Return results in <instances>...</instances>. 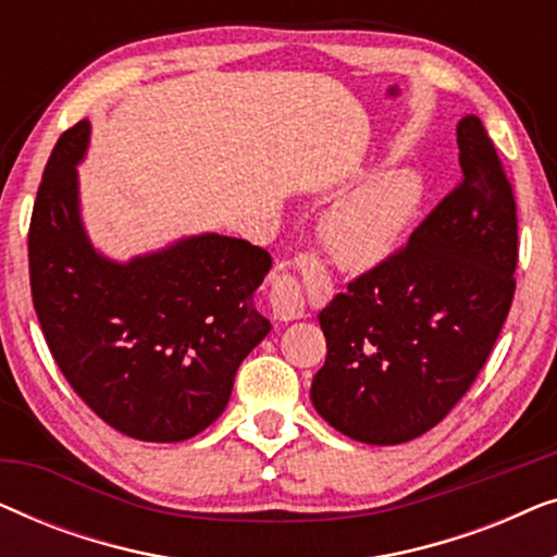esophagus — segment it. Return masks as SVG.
Returning <instances> with one entry per match:
<instances>
[{
  "instance_id": "1",
  "label": "esophagus",
  "mask_w": 557,
  "mask_h": 557,
  "mask_svg": "<svg viewBox=\"0 0 557 557\" xmlns=\"http://www.w3.org/2000/svg\"><path fill=\"white\" fill-rule=\"evenodd\" d=\"M309 265L317 276L324 278V271L319 269L317 261H311ZM265 299H269V311L276 322H294L304 314V288L299 278H294L292 273H276L271 278Z\"/></svg>"
}]
</instances>
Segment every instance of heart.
Instances as JSON below:
<instances>
[{"label": "heart", "mask_w": 557, "mask_h": 557, "mask_svg": "<svg viewBox=\"0 0 557 557\" xmlns=\"http://www.w3.org/2000/svg\"><path fill=\"white\" fill-rule=\"evenodd\" d=\"M425 202L416 170H385L339 195L319 223L332 261L347 271H372L406 246Z\"/></svg>", "instance_id": "obj_1"}]
</instances>
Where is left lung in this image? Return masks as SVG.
<instances>
[{
	"mask_svg": "<svg viewBox=\"0 0 557 557\" xmlns=\"http://www.w3.org/2000/svg\"><path fill=\"white\" fill-rule=\"evenodd\" d=\"M461 182L408 246L319 311L326 360L311 403L372 446L431 431L484 368L515 296L517 215L497 149L476 116L456 126Z\"/></svg>",
	"mask_w": 557,
	"mask_h": 557,
	"instance_id": "8db88e82",
	"label": "left lung"
}]
</instances>
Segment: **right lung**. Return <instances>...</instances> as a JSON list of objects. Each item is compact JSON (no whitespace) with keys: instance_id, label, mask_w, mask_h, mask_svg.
Listing matches in <instances>:
<instances>
[{"instance_id":"obj_1","label":"right lung","mask_w":557,"mask_h":557,"mask_svg":"<svg viewBox=\"0 0 557 557\" xmlns=\"http://www.w3.org/2000/svg\"><path fill=\"white\" fill-rule=\"evenodd\" d=\"M90 121L60 136L29 223V286L58 368L124 436L174 444L215 423L240 362L271 332L256 288L271 256L220 233L116 261L90 240L78 164Z\"/></svg>"}]
</instances>
